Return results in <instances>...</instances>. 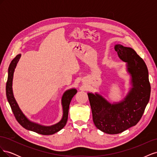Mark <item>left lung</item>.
<instances>
[{
    "label": "left lung",
    "mask_w": 157,
    "mask_h": 157,
    "mask_svg": "<svg viewBox=\"0 0 157 157\" xmlns=\"http://www.w3.org/2000/svg\"><path fill=\"white\" fill-rule=\"evenodd\" d=\"M119 58L126 63L132 88L123 100L110 103L98 93H88L93 121L99 130L117 134L137 124L149 101L151 86L147 66L134 49L116 44Z\"/></svg>",
    "instance_id": "8db88e82"
}]
</instances>
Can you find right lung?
<instances>
[{
	"mask_svg": "<svg viewBox=\"0 0 157 157\" xmlns=\"http://www.w3.org/2000/svg\"><path fill=\"white\" fill-rule=\"evenodd\" d=\"M21 58V54L16 56L10 64L8 68V80L6 86V93L8 101L11 107L12 111L15 116L19 124L21 125L26 130L35 132L42 135H52L59 132L65 126L68 118L69 108L71 99L75 95L77 94V90L75 88H71L65 91L61 98V105L63 108V117L61 120L56 124L52 126H43L38 123L32 122L28 119L27 117L23 113L19 107L18 104L13 96L12 90V82L13 77V73L16 67L19 59Z\"/></svg>",
	"mask_w": 157,
	"mask_h": 157,
	"instance_id": "add662e5",
	"label": "right lung"
}]
</instances>
